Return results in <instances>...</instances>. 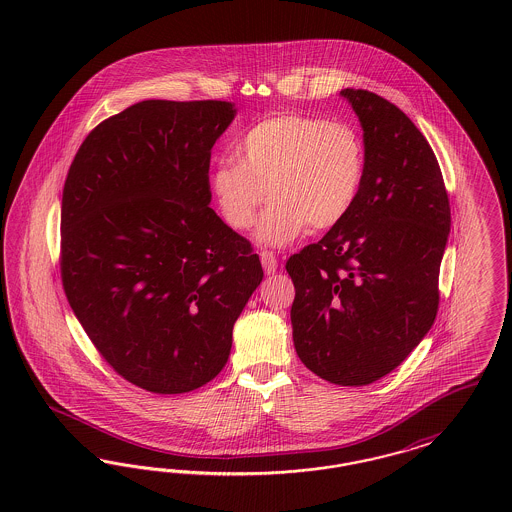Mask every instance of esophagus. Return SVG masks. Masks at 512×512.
Returning <instances> with one entry per match:
<instances>
[{
	"label": "esophagus",
	"mask_w": 512,
	"mask_h": 512,
	"mask_svg": "<svg viewBox=\"0 0 512 512\" xmlns=\"http://www.w3.org/2000/svg\"><path fill=\"white\" fill-rule=\"evenodd\" d=\"M261 263H263V268H265L267 274H274L276 272L278 261H276L272 251H261Z\"/></svg>",
	"instance_id": "1"
}]
</instances>
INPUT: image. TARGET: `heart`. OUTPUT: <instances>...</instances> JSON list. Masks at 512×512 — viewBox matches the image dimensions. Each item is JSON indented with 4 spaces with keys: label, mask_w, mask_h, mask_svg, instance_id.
I'll return each mask as SVG.
<instances>
[{
    "label": "heart",
    "mask_w": 512,
    "mask_h": 512,
    "mask_svg": "<svg viewBox=\"0 0 512 512\" xmlns=\"http://www.w3.org/2000/svg\"><path fill=\"white\" fill-rule=\"evenodd\" d=\"M234 157L211 172L220 215L234 230H249L268 194L257 240L272 247L290 244L309 226L340 224L365 182V142L345 121L278 113L253 124L234 144Z\"/></svg>",
    "instance_id": "heart-1"
}]
</instances>
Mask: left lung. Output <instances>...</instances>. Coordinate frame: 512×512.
I'll use <instances>...</instances> for the list:
<instances>
[{
	"label": "left lung",
	"instance_id": "1",
	"mask_svg": "<svg viewBox=\"0 0 512 512\" xmlns=\"http://www.w3.org/2000/svg\"><path fill=\"white\" fill-rule=\"evenodd\" d=\"M341 96L363 126V190L351 213L292 255L286 270L301 363L332 384L366 386L401 365L434 324L451 207L414 122L368 90Z\"/></svg>",
	"mask_w": 512,
	"mask_h": 512
}]
</instances>
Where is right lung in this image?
<instances>
[{
	"instance_id": "1",
	"label": "right lung",
	"mask_w": 512,
	"mask_h": 512,
	"mask_svg": "<svg viewBox=\"0 0 512 512\" xmlns=\"http://www.w3.org/2000/svg\"><path fill=\"white\" fill-rule=\"evenodd\" d=\"M228 101L147 99L78 147L61 203V280L99 355L126 382L186 393L226 365L263 280L253 247L209 207Z\"/></svg>"
}]
</instances>
